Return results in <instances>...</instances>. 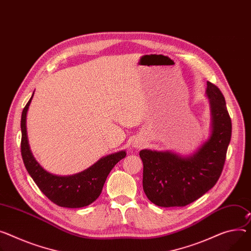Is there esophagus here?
Masks as SVG:
<instances>
[{"label": "esophagus", "mask_w": 251, "mask_h": 251, "mask_svg": "<svg viewBox=\"0 0 251 251\" xmlns=\"http://www.w3.org/2000/svg\"><path fill=\"white\" fill-rule=\"evenodd\" d=\"M133 147H136V148H139V146H138V145H134Z\"/></svg>", "instance_id": "esophagus-1"}]
</instances>
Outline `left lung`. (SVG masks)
<instances>
[{
  "label": "left lung",
  "instance_id": "1",
  "mask_svg": "<svg viewBox=\"0 0 251 251\" xmlns=\"http://www.w3.org/2000/svg\"><path fill=\"white\" fill-rule=\"evenodd\" d=\"M211 108L209 139L189 157L172 151L142 150L143 188L148 199L161 207H183L196 201L217 183L231 139V119L220 89L207 81Z\"/></svg>",
  "mask_w": 251,
  "mask_h": 251
}]
</instances>
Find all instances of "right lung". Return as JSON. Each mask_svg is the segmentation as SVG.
<instances>
[{"instance_id":"obj_1","label":"right lung","mask_w":251,"mask_h":251,"mask_svg":"<svg viewBox=\"0 0 251 251\" xmlns=\"http://www.w3.org/2000/svg\"><path fill=\"white\" fill-rule=\"evenodd\" d=\"M32 99L33 95L24 107L21 117V155L28 173L43 194L56 205L66 208H81L91 204L100 197L109 172L126 156V152L121 151L111 153L72 176L50 174L35 160L28 144L26 117Z\"/></svg>"}]
</instances>
